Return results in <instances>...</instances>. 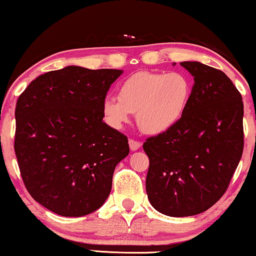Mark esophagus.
Returning <instances> with one entry per match:
<instances>
[{
	"mask_svg": "<svg viewBox=\"0 0 256 256\" xmlns=\"http://www.w3.org/2000/svg\"><path fill=\"white\" fill-rule=\"evenodd\" d=\"M128 145H130V148H131V150H136L142 147V142H138V140H136V139H130Z\"/></svg>",
	"mask_w": 256,
	"mask_h": 256,
	"instance_id": "esophagus-1",
	"label": "esophagus"
}]
</instances>
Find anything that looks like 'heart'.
Returning a JSON list of instances; mask_svg holds the SVG:
<instances>
[{
  "mask_svg": "<svg viewBox=\"0 0 256 256\" xmlns=\"http://www.w3.org/2000/svg\"><path fill=\"white\" fill-rule=\"evenodd\" d=\"M189 78L180 72L160 73L142 70L130 75L118 87V98L106 97L102 111L108 123L122 128L130 114L146 133H161L178 123L192 97Z\"/></svg>",
  "mask_w": 256,
  "mask_h": 256,
  "instance_id": "heart-1",
  "label": "heart"
}]
</instances>
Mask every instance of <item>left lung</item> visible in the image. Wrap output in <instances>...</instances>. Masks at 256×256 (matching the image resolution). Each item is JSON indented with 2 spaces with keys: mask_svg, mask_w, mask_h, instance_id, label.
Instances as JSON below:
<instances>
[{
  "mask_svg": "<svg viewBox=\"0 0 256 256\" xmlns=\"http://www.w3.org/2000/svg\"><path fill=\"white\" fill-rule=\"evenodd\" d=\"M194 76L188 108L174 126L150 136V203L170 217L206 211L222 198L244 150V103L224 72L197 61L181 62Z\"/></svg>",
  "mask_w": 256,
  "mask_h": 256,
  "instance_id": "8db88e82",
  "label": "left lung"
}]
</instances>
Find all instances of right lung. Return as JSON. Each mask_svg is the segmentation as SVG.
<instances>
[{
    "mask_svg": "<svg viewBox=\"0 0 256 256\" xmlns=\"http://www.w3.org/2000/svg\"><path fill=\"white\" fill-rule=\"evenodd\" d=\"M123 72L68 66L34 78L17 100L15 148L32 198L64 217L102 206L128 136L103 122L102 104Z\"/></svg>",
    "mask_w": 256,
    "mask_h": 256,
    "instance_id": "1",
    "label": "right lung"
}]
</instances>
